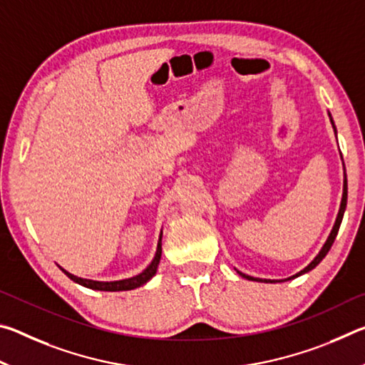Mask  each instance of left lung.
I'll return each instance as SVG.
<instances>
[{
	"mask_svg": "<svg viewBox=\"0 0 365 365\" xmlns=\"http://www.w3.org/2000/svg\"><path fill=\"white\" fill-rule=\"evenodd\" d=\"M329 115H330V113H329ZM330 122H331V125H333V128H335V123H333V119H331V115H330ZM335 132H336V128H335ZM346 200H348V182H346V175H344V182H343V197H341V205H339V211H338V215H336V220H335V225H333V228H331V232H330V235H329V238H327V242H325V245L322 246V250H320V252L319 255L314 257V261L307 265V267H304L302 269L301 272H298V274L296 275H293V277H289V279H285V280H292V279H296V277H299V275H302V274H306V272H309V270H312L314 267H316V265L322 261V259L327 256V252L330 251V248H331V245H333V242H335V238H336V235H338V230H339V225H341V220H343V214H344V209H346ZM240 275L242 277H245V279H248V280H256V282H265V283H275L277 280H262V279H256V277H250V275H246V274H243V272H240V270H237Z\"/></svg>",
	"mask_w": 365,
	"mask_h": 365,
	"instance_id": "left-lung-1",
	"label": "left lung"
}]
</instances>
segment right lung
<instances>
[{
    "mask_svg": "<svg viewBox=\"0 0 365 365\" xmlns=\"http://www.w3.org/2000/svg\"><path fill=\"white\" fill-rule=\"evenodd\" d=\"M160 240H163V233L159 235L156 256H154L151 264L148 265V267L143 272H141V274L130 277V279L115 280V282H96V280H88V279H82V277L72 275L67 270H64L63 267H61V270H63L71 280H73L76 283H78V285L86 287V288L98 289V292H127V289H133V288H138L141 285H145V283L148 280H151L154 274H156L158 265H159V261H160V255H163V248H160Z\"/></svg>",
    "mask_w": 365,
    "mask_h": 365,
    "instance_id": "obj_1",
    "label": "right lung"
}]
</instances>
